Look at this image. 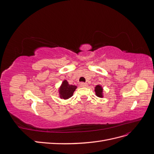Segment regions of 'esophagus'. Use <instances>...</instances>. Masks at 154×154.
<instances>
[{
	"label": "esophagus",
	"instance_id": "esophagus-1",
	"mask_svg": "<svg viewBox=\"0 0 154 154\" xmlns=\"http://www.w3.org/2000/svg\"><path fill=\"white\" fill-rule=\"evenodd\" d=\"M80 86L82 87H87V83H84V82H80Z\"/></svg>",
	"mask_w": 154,
	"mask_h": 154
}]
</instances>
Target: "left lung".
Returning a JSON list of instances; mask_svg holds the SVG:
<instances>
[{
  "label": "left lung",
  "instance_id": "1",
  "mask_svg": "<svg viewBox=\"0 0 154 154\" xmlns=\"http://www.w3.org/2000/svg\"><path fill=\"white\" fill-rule=\"evenodd\" d=\"M95 92H96V94L97 96L102 97V92H103V88H101L100 85H97L95 88Z\"/></svg>",
  "mask_w": 154,
  "mask_h": 154
}]
</instances>
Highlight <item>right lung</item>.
<instances>
[{
  "instance_id": "1",
  "label": "right lung",
  "mask_w": 154,
  "mask_h": 154,
  "mask_svg": "<svg viewBox=\"0 0 154 154\" xmlns=\"http://www.w3.org/2000/svg\"><path fill=\"white\" fill-rule=\"evenodd\" d=\"M76 87L75 85H69L66 80H64L62 83L61 88L60 89V97H62L64 100H66L71 97L74 91H75Z\"/></svg>"
}]
</instances>
